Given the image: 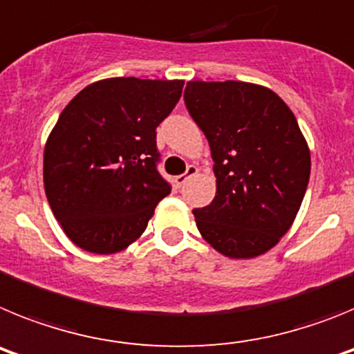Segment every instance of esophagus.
Wrapping results in <instances>:
<instances>
[{"mask_svg":"<svg viewBox=\"0 0 354 354\" xmlns=\"http://www.w3.org/2000/svg\"><path fill=\"white\" fill-rule=\"evenodd\" d=\"M196 174H198V168H196L195 165H189V167H187V170H186V174L179 175V177H175V184H177L179 187L184 186V184L192 179V177H195Z\"/></svg>","mask_w":354,"mask_h":354,"instance_id":"1","label":"esophagus"}]
</instances>
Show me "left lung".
Listing matches in <instances>:
<instances>
[{"label":"left lung","mask_w":354,"mask_h":354,"mask_svg":"<svg viewBox=\"0 0 354 354\" xmlns=\"http://www.w3.org/2000/svg\"><path fill=\"white\" fill-rule=\"evenodd\" d=\"M184 101L214 161V200L193 211L200 236L228 259L264 255L289 232L308 186L298 120L273 90L246 81H187Z\"/></svg>","instance_id":"1"}]
</instances>
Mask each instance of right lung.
<instances>
[{
  "label": "right lung",
  "instance_id": "right-lung-1",
  "mask_svg": "<svg viewBox=\"0 0 354 354\" xmlns=\"http://www.w3.org/2000/svg\"><path fill=\"white\" fill-rule=\"evenodd\" d=\"M183 86V80L106 77L64 108L44 147V189L62 230L81 250H126L170 193L156 170V127Z\"/></svg>",
  "mask_w": 354,
  "mask_h": 354
}]
</instances>
